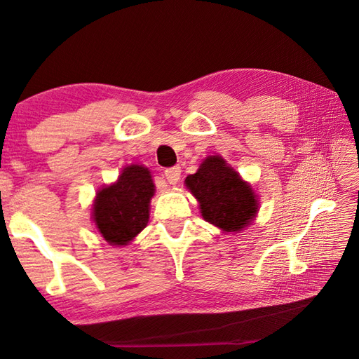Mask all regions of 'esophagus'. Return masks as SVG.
Returning a JSON list of instances; mask_svg holds the SVG:
<instances>
[{
  "label": "esophagus",
  "mask_w": 359,
  "mask_h": 359,
  "mask_svg": "<svg viewBox=\"0 0 359 359\" xmlns=\"http://www.w3.org/2000/svg\"><path fill=\"white\" fill-rule=\"evenodd\" d=\"M180 172H182L180 166L166 168V170H165V177H166L168 182H170L171 185H175L180 180Z\"/></svg>",
  "instance_id": "34e87169"
}]
</instances>
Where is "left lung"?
Returning <instances> with one entry per match:
<instances>
[{
  "mask_svg": "<svg viewBox=\"0 0 359 359\" xmlns=\"http://www.w3.org/2000/svg\"><path fill=\"white\" fill-rule=\"evenodd\" d=\"M185 185L199 202L202 217L222 231H242L256 216L255 191L220 156L205 158Z\"/></svg>",
  "mask_w": 359,
  "mask_h": 359,
  "instance_id": "left-lung-1",
  "label": "left lung"
}]
</instances>
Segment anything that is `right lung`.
<instances>
[{"instance_id":"right-lung-1","label":"right lung","mask_w":359,"mask_h":359,"mask_svg":"<svg viewBox=\"0 0 359 359\" xmlns=\"http://www.w3.org/2000/svg\"><path fill=\"white\" fill-rule=\"evenodd\" d=\"M154 182L143 165L123 168L116 184L97 193L93 219L109 245H128L149 220Z\"/></svg>"}]
</instances>
